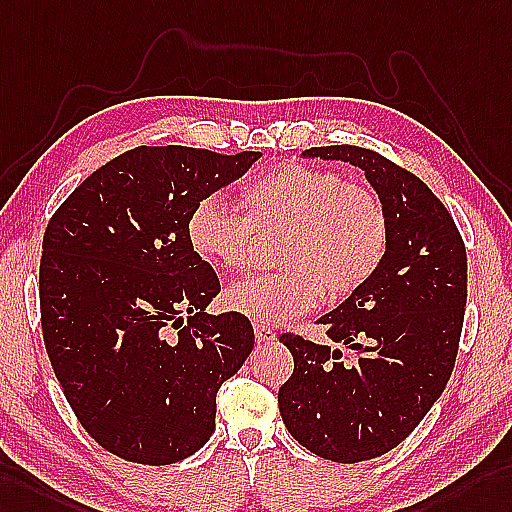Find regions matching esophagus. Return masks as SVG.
I'll return each mask as SVG.
<instances>
[{"mask_svg":"<svg viewBox=\"0 0 512 512\" xmlns=\"http://www.w3.org/2000/svg\"><path fill=\"white\" fill-rule=\"evenodd\" d=\"M254 332H256V339L258 343H273L278 339V334L273 332L269 326H265V323H256L254 326Z\"/></svg>","mask_w":512,"mask_h":512,"instance_id":"obj_1","label":"esophagus"}]
</instances>
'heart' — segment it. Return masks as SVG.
<instances>
[{
  "label": "heart",
  "mask_w": 512,
  "mask_h": 512,
  "mask_svg": "<svg viewBox=\"0 0 512 512\" xmlns=\"http://www.w3.org/2000/svg\"><path fill=\"white\" fill-rule=\"evenodd\" d=\"M245 215L206 195L186 219L193 252L219 269L239 271L252 258L254 232H282L276 273L228 286L226 306L260 323H278L313 308L321 295L341 302L376 273L389 241L384 206L343 176L289 162L263 173L243 193Z\"/></svg>",
  "instance_id": "heart-1"
}]
</instances>
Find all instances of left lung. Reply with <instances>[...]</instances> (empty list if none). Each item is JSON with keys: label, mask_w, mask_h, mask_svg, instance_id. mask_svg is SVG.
Instances as JSON below:
<instances>
[{"label": "left lung", "mask_w": 512, "mask_h": 512, "mask_svg": "<svg viewBox=\"0 0 512 512\" xmlns=\"http://www.w3.org/2000/svg\"><path fill=\"white\" fill-rule=\"evenodd\" d=\"M302 156L363 169L389 219L376 273L317 319L339 347L280 336L295 360L278 391L286 430L321 458L360 463L400 445L445 391L465 319V243L428 184L389 158L354 145Z\"/></svg>", "instance_id": "obj_1"}]
</instances>
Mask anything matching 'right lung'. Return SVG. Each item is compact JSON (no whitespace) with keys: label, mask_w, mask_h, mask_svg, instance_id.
Instances as JSON below:
<instances>
[{"label":"right lung","mask_w":512,"mask_h":512,"mask_svg":"<svg viewBox=\"0 0 512 512\" xmlns=\"http://www.w3.org/2000/svg\"><path fill=\"white\" fill-rule=\"evenodd\" d=\"M258 158L134 147L49 221L45 347L73 413L110 454L171 465L215 432L217 391L254 350V328L243 315L206 313L221 284L193 252L186 219Z\"/></svg>","instance_id":"add662e5"}]
</instances>
